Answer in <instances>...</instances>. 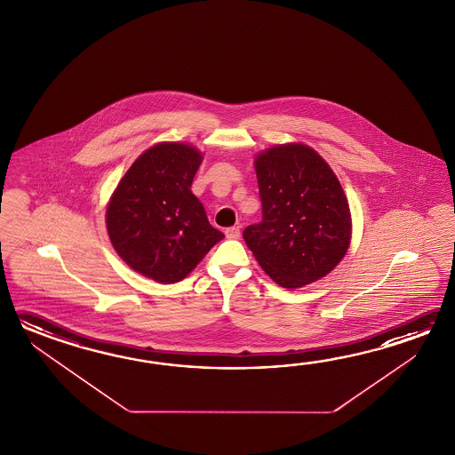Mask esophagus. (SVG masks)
Here are the masks:
<instances>
[{
    "label": "esophagus",
    "mask_w": 455,
    "mask_h": 455,
    "mask_svg": "<svg viewBox=\"0 0 455 455\" xmlns=\"http://www.w3.org/2000/svg\"><path fill=\"white\" fill-rule=\"evenodd\" d=\"M226 237H228V239H239V237H241V229H239V226L228 228V229H226Z\"/></svg>",
    "instance_id": "34e87169"
}]
</instances>
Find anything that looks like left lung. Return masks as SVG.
I'll return each instance as SVG.
<instances>
[{
    "mask_svg": "<svg viewBox=\"0 0 455 455\" xmlns=\"http://www.w3.org/2000/svg\"><path fill=\"white\" fill-rule=\"evenodd\" d=\"M261 221L242 235L261 268L296 290L339 265L351 241L348 200L330 165L300 143L273 146L255 159Z\"/></svg>",
    "mask_w": 455,
    "mask_h": 455,
    "instance_id": "8db88e82",
    "label": "left lung"
}]
</instances>
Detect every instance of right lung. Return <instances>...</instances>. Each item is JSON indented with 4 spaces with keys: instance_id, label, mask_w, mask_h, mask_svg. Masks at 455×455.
I'll use <instances>...</instances> for the list:
<instances>
[{
    "instance_id": "right-lung-1",
    "label": "right lung",
    "mask_w": 455,
    "mask_h": 455,
    "mask_svg": "<svg viewBox=\"0 0 455 455\" xmlns=\"http://www.w3.org/2000/svg\"><path fill=\"white\" fill-rule=\"evenodd\" d=\"M204 156L194 146L159 143L136 159L107 206V231L130 268L159 283L194 270L224 234L208 221L190 187Z\"/></svg>"
}]
</instances>
